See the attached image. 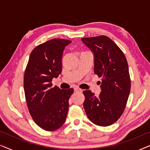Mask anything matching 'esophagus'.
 <instances>
[{"label":"esophagus","instance_id":"1","mask_svg":"<svg viewBox=\"0 0 150 150\" xmlns=\"http://www.w3.org/2000/svg\"><path fill=\"white\" fill-rule=\"evenodd\" d=\"M74 90H75L76 91H77V92H82V91H83V90L81 89H80V88H79V87H76V88H74Z\"/></svg>","mask_w":150,"mask_h":150}]
</instances>
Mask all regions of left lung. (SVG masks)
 <instances>
[{"instance_id":"8db88e82","label":"left lung","mask_w":150,"mask_h":150,"mask_svg":"<svg viewBox=\"0 0 150 150\" xmlns=\"http://www.w3.org/2000/svg\"><path fill=\"white\" fill-rule=\"evenodd\" d=\"M94 55V73L102 77L99 96L85 90L83 106L89 120L100 126H110L119 120L126 107L130 91L126 58L108 37L81 39Z\"/></svg>"}]
</instances>
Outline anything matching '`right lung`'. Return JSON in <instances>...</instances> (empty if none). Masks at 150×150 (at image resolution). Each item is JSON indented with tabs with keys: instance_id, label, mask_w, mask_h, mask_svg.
Masks as SVG:
<instances>
[{
	"instance_id": "add662e5",
	"label": "right lung",
	"mask_w": 150,
	"mask_h": 150,
	"mask_svg": "<svg viewBox=\"0 0 150 150\" xmlns=\"http://www.w3.org/2000/svg\"><path fill=\"white\" fill-rule=\"evenodd\" d=\"M70 40L52 39L36 46L30 53L24 76L28 111L40 128L57 130L67 117L69 99L74 89L52 87V80L62 71L63 50Z\"/></svg>"
}]
</instances>
